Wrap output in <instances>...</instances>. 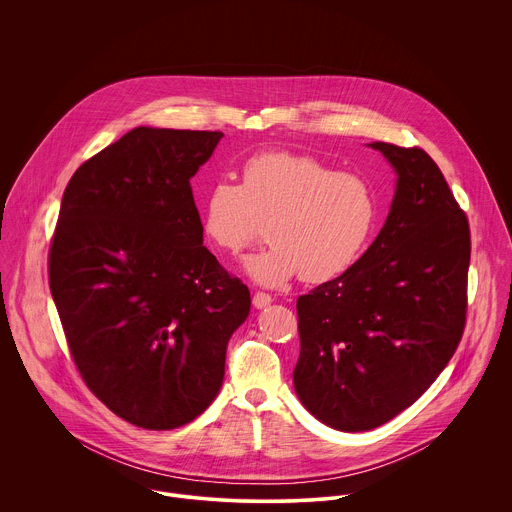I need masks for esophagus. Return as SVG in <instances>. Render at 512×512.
Returning a JSON list of instances; mask_svg holds the SVG:
<instances>
[{
    "label": "esophagus",
    "instance_id": "34e87169",
    "mask_svg": "<svg viewBox=\"0 0 512 512\" xmlns=\"http://www.w3.org/2000/svg\"><path fill=\"white\" fill-rule=\"evenodd\" d=\"M271 302H273V298L269 294H265V291H255V296H253V306L255 308H265Z\"/></svg>",
    "mask_w": 512,
    "mask_h": 512
}]
</instances>
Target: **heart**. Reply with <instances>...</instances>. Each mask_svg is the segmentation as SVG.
I'll return each mask as SVG.
<instances>
[{"instance_id": "b5f03b06", "label": "heart", "mask_w": 512, "mask_h": 512, "mask_svg": "<svg viewBox=\"0 0 512 512\" xmlns=\"http://www.w3.org/2000/svg\"><path fill=\"white\" fill-rule=\"evenodd\" d=\"M377 216L371 184L310 154L259 152L241 184L212 182L200 200L202 231L221 251L247 249L267 223L269 247L245 261L253 281L277 287L302 275L330 281L367 249Z\"/></svg>"}]
</instances>
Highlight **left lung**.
Masks as SVG:
<instances>
[{
  "label": "left lung",
  "mask_w": 512,
  "mask_h": 512,
  "mask_svg": "<svg viewBox=\"0 0 512 512\" xmlns=\"http://www.w3.org/2000/svg\"><path fill=\"white\" fill-rule=\"evenodd\" d=\"M397 172L387 223L340 277L298 298L294 385L322 423L375 429L440 377L466 326L470 225L421 148L375 141Z\"/></svg>",
  "instance_id": "1"
}]
</instances>
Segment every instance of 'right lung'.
Masks as SVG:
<instances>
[{
  "label": "right lung",
  "mask_w": 512,
  "mask_h": 512,
  "mask_svg": "<svg viewBox=\"0 0 512 512\" xmlns=\"http://www.w3.org/2000/svg\"><path fill=\"white\" fill-rule=\"evenodd\" d=\"M221 131L135 127L72 174L48 281L77 369L143 429L198 417L225 377L249 287L202 245L190 178Z\"/></svg>",
  "instance_id": "add662e5"
}]
</instances>
